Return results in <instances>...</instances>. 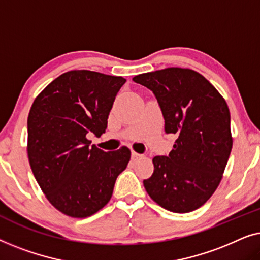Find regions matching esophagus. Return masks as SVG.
Returning a JSON list of instances; mask_svg holds the SVG:
<instances>
[{"label":"esophagus","instance_id":"esophagus-1","mask_svg":"<svg viewBox=\"0 0 260 260\" xmlns=\"http://www.w3.org/2000/svg\"><path fill=\"white\" fill-rule=\"evenodd\" d=\"M131 157H133L134 161H136V159H141V158H143V155H142V154H138V152H135V151H133V152H131Z\"/></svg>","mask_w":260,"mask_h":260}]
</instances>
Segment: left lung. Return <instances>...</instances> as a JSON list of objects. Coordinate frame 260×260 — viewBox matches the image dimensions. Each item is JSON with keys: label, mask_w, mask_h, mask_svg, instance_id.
<instances>
[{"label": "left lung", "mask_w": 260, "mask_h": 260, "mask_svg": "<svg viewBox=\"0 0 260 260\" xmlns=\"http://www.w3.org/2000/svg\"><path fill=\"white\" fill-rule=\"evenodd\" d=\"M154 92L167 134L176 135L168 156L152 158L143 181L152 200L174 213H189L212 197L225 172L233 138L227 103L197 71L168 67L134 77Z\"/></svg>", "instance_id": "obj_1"}]
</instances>
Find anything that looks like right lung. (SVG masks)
<instances>
[{"mask_svg":"<svg viewBox=\"0 0 260 260\" xmlns=\"http://www.w3.org/2000/svg\"><path fill=\"white\" fill-rule=\"evenodd\" d=\"M123 77L87 70L62 73L34 99L28 115L27 154L45 197L62 214L87 218L112 197L129 148L103 151L87 135L101 136Z\"/></svg>","mask_w":260,"mask_h":260,"instance_id":"add662e5","label":"right lung"}]
</instances>
